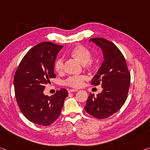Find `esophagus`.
I'll return each mask as SVG.
<instances>
[{"label": "esophagus", "instance_id": "34e87169", "mask_svg": "<svg viewBox=\"0 0 150 150\" xmlns=\"http://www.w3.org/2000/svg\"><path fill=\"white\" fill-rule=\"evenodd\" d=\"M78 91L77 89H74V88H71V89L68 90V93H73V92H77Z\"/></svg>", "mask_w": 150, "mask_h": 150}]
</instances>
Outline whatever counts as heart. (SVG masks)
Masks as SVG:
<instances>
[{
  "mask_svg": "<svg viewBox=\"0 0 150 150\" xmlns=\"http://www.w3.org/2000/svg\"><path fill=\"white\" fill-rule=\"evenodd\" d=\"M71 57L74 58L75 59L80 62L83 65L85 69H91L93 67V63L91 61V53L89 50L85 47L83 45H77L71 50L69 52ZM64 63L62 58H59L56 60L54 65L55 71L58 73L63 72ZM87 80V77L84 75L80 76H73L69 77L65 81L66 85L69 86L73 88H79L84 85L85 81Z\"/></svg>",
  "mask_w": 150,
  "mask_h": 150,
  "instance_id": "heart-1",
  "label": "heart"
}]
</instances>
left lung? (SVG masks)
Instances as JSON below:
<instances>
[{
	"instance_id": "8db88e82",
	"label": "left lung",
	"mask_w": 150,
	"mask_h": 150,
	"mask_svg": "<svg viewBox=\"0 0 150 150\" xmlns=\"http://www.w3.org/2000/svg\"><path fill=\"white\" fill-rule=\"evenodd\" d=\"M89 42L99 47L103 54V62L91 80L94 86L101 84L103 91L96 96L90 94L85 110L96 118H106L117 112L125 103L130 74L124 55L112 42L101 38H91Z\"/></svg>"
}]
</instances>
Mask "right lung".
Listing matches in <instances>:
<instances>
[{
    "instance_id": "obj_1",
    "label": "right lung",
    "mask_w": 150,
    "mask_h": 150,
    "mask_svg": "<svg viewBox=\"0 0 150 150\" xmlns=\"http://www.w3.org/2000/svg\"><path fill=\"white\" fill-rule=\"evenodd\" d=\"M62 47L49 42L35 45L24 55L15 73L14 93L20 110L38 125L49 126L56 120L68 96L65 88L51 96L44 93L45 85L55 77V59Z\"/></svg>"
}]
</instances>
